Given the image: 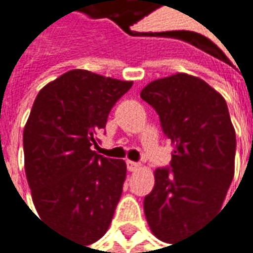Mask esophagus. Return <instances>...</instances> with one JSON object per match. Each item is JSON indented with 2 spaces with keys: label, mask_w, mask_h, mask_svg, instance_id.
I'll return each mask as SVG.
<instances>
[{
  "label": "esophagus",
  "mask_w": 253,
  "mask_h": 253,
  "mask_svg": "<svg viewBox=\"0 0 253 253\" xmlns=\"http://www.w3.org/2000/svg\"><path fill=\"white\" fill-rule=\"evenodd\" d=\"M140 168V164L138 162L134 161H127V169L130 170V172H134Z\"/></svg>",
  "instance_id": "34e87169"
}]
</instances>
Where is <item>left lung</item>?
Returning a JSON list of instances; mask_svg holds the SVG:
<instances>
[{"instance_id": "8db88e82", "label": "left lung", "mask_w": 253, "mask_h": 253, "mask_svg": "<svg viewBox=\"0 0 253 253\" xmlns=\"http://www.w3.org/2000/svg\"><path fill=\"white\" fill-rule=\"evenodd\" d=\"M170 138V168L154 172L144 213L158 240H186L221 209L235 169V128L221 93L199 77L176 73L140 93Z\"/></svg>"}]
</instances>
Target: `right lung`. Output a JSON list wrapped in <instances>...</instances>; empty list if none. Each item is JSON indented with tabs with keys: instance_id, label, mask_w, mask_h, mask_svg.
Here are the masks:
<instances>
[{
	"instance_id": "add662e5",
	"label": "right lung",
	"mask_w": 253,
	"mask_h": 253,
	"mask_svg": "<svg viewBox=\"0 0 253 253\" xmlns=\"http://www.w3.org/2000/svg\"><path fill=\"white\" fill-rule=\"evenodd\" d=\"M133 81L71 70L44 85L23 130L25 172L40 217L83 245L109 228L126 162L92 150L113 105Z\"/></svg>"
}]
</instances>
